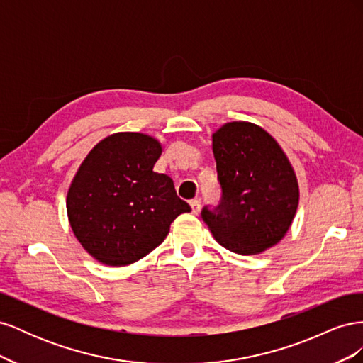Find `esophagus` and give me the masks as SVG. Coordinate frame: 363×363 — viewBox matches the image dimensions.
<instances>
[{
	"label": "esophagus",
	"instance_id": "34e87169",
	"mask_svg": "<svg viewBox=\"0 0 363 363\" xmlns=\"http://www.w3.org/2000/svg\"><path fill=\"white\" fill-rule=\"evenodd\" d=\"M189 204H191V208H192V213H194V215H199L200 207H201L200 200H199V199H194V200L189 201Z\"/></svg>",
	"mask_w": 363,
	"mask_h": 363
}]
</instances>
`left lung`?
I'll list each match as a JSON object with an SVG mask.
<instances>
[{
    "label": "left lung",
    "instance_id": "1",
    "mask_svg": "<svg viewBox=\"0 0 363 363\" xmlns=\"http://www.w3.org/2000/svg\"><path fill=\"white\" fill-rule=\"evenodd\" d=\"M221 200L204 206L203 221L219 245L259 255L286 235L298 206L291 163L269 133L251 123H228L213 135Z\"/></svg>",
    "mask_w": 363,
    "mask_h": 363
}]
</instances>
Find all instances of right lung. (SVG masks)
<instances>
[{
	"label": "right lung",
	"instance_id": "right-lung-1",
	"mask_svg": "<svg viewBox=\"0 0 363 363\" xmlns=\"http://www.w3.org/2000/svg\"><path fill=\"white\" fill-rule=\"evenodd\" d=\"M162 155L156 139L116 133L103 139L80 164L67 211L83 248L108 267L133 263L163 242L180 213L191 212L172 179L152 171Z\"/></svg>",
	"mask_w": 363,
	"mask_h": 363
}]
</instances>
